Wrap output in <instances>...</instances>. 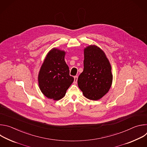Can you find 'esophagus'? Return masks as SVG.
Returning a JSON list of instances; mask_svg holds the SVG:
<instances>
[{
  "label": "esophagus",
  "mask_w": 147,
  "mask_h": 147,
  "mask_svg": "<svg viewBox=\"0 0 147 147\" xmlns=\"http://www.w3.org/2000/svg\"><path fill=\"white\" fill-rule=\"evenodd\" d=\"M74 82L75 84H76L77 82V80H78V76H75V77H74Z\"/></svg>",
  "instance_id": "obj_1"
}]
</instances>
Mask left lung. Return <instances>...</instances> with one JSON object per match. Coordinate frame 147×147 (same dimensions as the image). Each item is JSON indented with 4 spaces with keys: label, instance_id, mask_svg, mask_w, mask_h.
Segmentation results:
<instances>
[{
    "label": "left lung",
    "instance_id": "left-lung-1",
    "mask_svg": "<svg viewBox=\"0 0 147 147\" xmlns=\"http://www.w3.org/2000/svg\"><path fill=\"white\" fill-rule=\"evenodd\" d=\"M84 70L78 78V86L86 98L96 100L109 91L112 84V67L106 54L91 45L84 49Z\"/></svg>",
    "mask_w": 147,
    "mask_h": 147
}]
</instances>
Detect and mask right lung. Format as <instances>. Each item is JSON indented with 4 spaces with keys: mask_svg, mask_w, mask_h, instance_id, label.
<instances>
[{
    "mask_svg": "<svg viewBox=\"0 0 147 147\" xmlns=\"http://www.w3.org/2000/svg\"><path fill=\"white\" fill-rule=\"evenodd\" d=\"M66 52L53 48L47 53L38 77L40 90L46 97L57 100L64 97L74 81L65 60Z\"/></svg>",
    "mask_w": 147,
    "mask_h": 147,
    "instance_id": "add662e5",
    "label": "right lung"
}]
</instances>
